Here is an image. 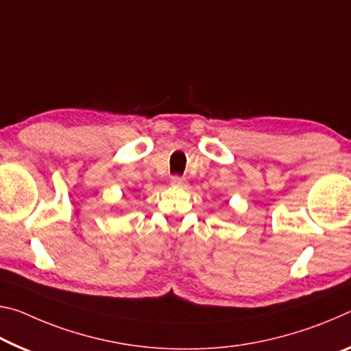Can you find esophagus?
I'll use <instances>...</instances> for the list:
<instances>
[{
    "label": "esophagus",
    "instance_id": "34e87169",
    "mask_svg": "<svg viewBox=\"0 0 351 351\" xmlns=\"http://www.w3.org/2000/svg\"><path fill=\"white\" fill-rule=\"evenodd\" d=\"M171 186H176V187H184L186 186V178L184 176H180V175H173L171 176Z\"/></svg>",
    "mask_w": 351,
    "mask_h": 351
}]
</instances>
